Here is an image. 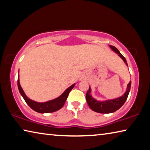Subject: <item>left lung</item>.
Returning a JSON list of instances; mask_svg holds the SVG:
<instances>
[{
    "mask_svg": "<svg viewBox=\"0 0 150 150\" xmlns=\"http://www.w3.org/2000/svg\"><path fill=\"white\" fill-rule=\"evenodd\" d=\"M110 47L114 51V52H115L116 54H118L119 56L122 59L124 63L128 65L125 57L120 54V52H119L117 48L115 47V46H112V45H110ZM130 87L131 81H130L128 85H127V89L125 93L124 94V95L119 98H115V99L108 100L106 101H103V102L96 100L91 96V88L89 87L88 91H87V93L86 94V100H87L88 105L91 108V110L96 112L104 114L114 112L118 110V109L124 105V103L126 102L127 98H128L129 92H130Z\"/></svg>",
    "mask_w": 150,
    "mask_h": 150,
    "instance_id": "obj_1",
    "label": "left lung"
}]
</instances>
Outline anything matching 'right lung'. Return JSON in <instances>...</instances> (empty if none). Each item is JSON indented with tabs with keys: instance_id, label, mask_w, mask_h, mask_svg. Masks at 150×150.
I'll return each instance as SVG.
<instances>
[{
	"instance_id": "right-lung-1",
	"label": "right lung",
	"mask_w": 150,
	"mask_h": 150,
	"mask_svg": "<svg viewBox=\"0 0 150 150\" xmlns=\"http://www.w3.org/2000/svg\"><path fill=\"white\" fill-rule=\"evenodd\" d=\"M75 83L71 86H70L69 88H67V89L65 91V92L63 93L62 95L59 96V97L55 98V99L47 101L45 103H37L35 101L30 99L25 95L23 89H22L21 86L20 84L19 81V76L18 78V87L20 91V93L21 94L22 97L24 98V100L26 101V103L28 104L30 108L32 110H35V112H38L39 113H50L53 112H55L58 110H59L60 108H62L67 99L69 93L72 88L74 87Z\"/></svg>"
}]
</instances>
